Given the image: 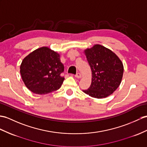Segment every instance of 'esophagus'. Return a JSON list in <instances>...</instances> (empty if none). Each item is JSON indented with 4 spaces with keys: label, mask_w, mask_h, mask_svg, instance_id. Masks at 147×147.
Returning a JSON list of instances; mask_svg holds the SVG:
<instances>
[{
    "label": "esophagus",
    "mask_w": 147,
    "mask_h": 147,
    "mask_svg": "<svg viewBox=\"0 0 147 147\" xmlns=\"http://www.w3.org/2000/svg\"><path fill=\"white\" fill-rule=\"evenodd\" d=\"M75 77H76V78H80L81 77H82V75H81V74H80V73H77L76 76H75Z\"/></svg>",
    "instance_id": "1"
}]
</instances>
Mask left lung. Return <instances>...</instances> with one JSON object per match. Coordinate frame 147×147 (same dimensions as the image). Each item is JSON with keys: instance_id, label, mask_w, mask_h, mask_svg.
<instances>
[{"instance_id": "left-lung-1", "label": "left lung", "mask_w": 147, "mask_h": 147, "mask_svg": "<svg viewBox=\"0 0 147 147\" xmlns=\"http://www.w3.org/2000/svg\"><path fill=\"white\" fill-rule=\"evenodd\" d=\"M92 70V83L83 92L92 97L105 98L119 87L122 79L123 65L118 56L101 45H95L85 51Z\"/></svg>"}]
</instances>
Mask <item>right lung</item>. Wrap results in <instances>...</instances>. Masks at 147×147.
Segmentation results:
<instances>
[{
  "label": "right lung",
  "instance_id": "1",
  "mask_svg": "<svg viewBox=\"0 0 147 147\" xmlns=\"http://www.w3.org/2000/svg\"><path fill=\"white\" fill-rule=\"evenodd\" d=\"M20 69L25 85L36 94L58 90L64 80L61 76L64 66L60 55L47 47L37 49L25 57Z\"/></svg>",
  "mask_w": 147,
  "mask_h": 147
}]
</instances>
